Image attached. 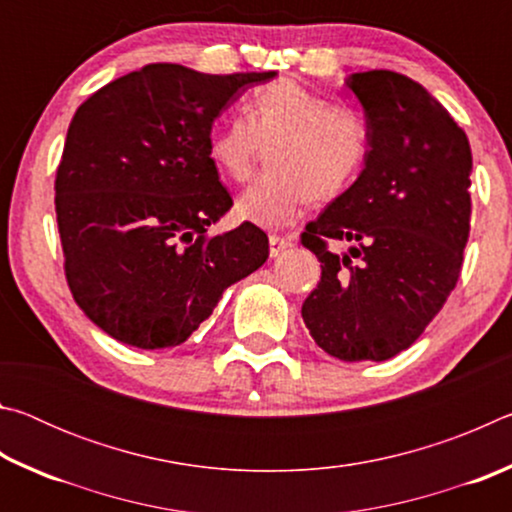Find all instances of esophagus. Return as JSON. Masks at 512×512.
Returning a JSON list of instances; mask_svg holds the SVG:
<instances>
[{
  "label": "esophagus",
  "mask_w": 512,
  "mask_h": 512,
  "mask_svg": "<svg viewBox=\"0 0 512 512\" xmlns=\"http://www.w3.org/2000/svg\"><path fill=\"white\" fill-rule=\"evenodd\" d=\"M268 246H271V248H268L271 257H277V255H282L287 248H291V239L280 237V235H271V237H268Z\"/></svg>",
  "instance_id": "1"
}]
</instances>
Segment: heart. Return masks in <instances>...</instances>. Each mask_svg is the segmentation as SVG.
Instances as JSON below:
<instances>
[{"label":"heart","instance_id":"1","mask_svg":"<svg viewBox=\"0 0 512 512\" xmlns=\"http://www.w3.org/2000/svg\"><path fill=\"white\" fill-rule=\"evenodd\" d=\"M264 144L268 164L237 198V214L262 228H282L309 201H332L359 176L370 153V126L359 110L280 79L253 90L246 115L230 117L212 135L210 155L241 183Z\"/></svg>","mask_w":512,"mask_h":512}]
</instances>
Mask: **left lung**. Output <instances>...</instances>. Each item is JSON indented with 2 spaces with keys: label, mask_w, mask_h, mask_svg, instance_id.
Masks as SVG:
<instances>
[{
  "label": "left lung",
  "mask_w": 512,
  "mask_h": 512,
  "mask_svg": "<svg viewBox=\"0 0 512 512\" xmlns=\"http://www.w3.org/2000/svg\"><path fill=\"white\" fill-rule=\"evenodd\" d=\"M370 126L359 178L307 223L302 246L323 275L302 302L318 348L341 361H386L443 309L470 237L472 151L463 128L420 83L372 69L345 79ZM350 240L345 254L329 243Z\"/></svg>",
  "instance_id": "8db88e82"
}]
</instances>
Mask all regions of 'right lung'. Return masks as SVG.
<instances>
[{
	"instance_id": "1",
	"label": "right lung",
	"mask_w": 512,
	"mask_h": 512,
	"mask_svg": "<svg viewBox=\"0 0 512 512\" xmlns=\"http://www.w3.org/2000/svg\"><path fill=\"white\" fill-rule=\"evenodd\" d=\"M275 72L144 65L81 103L56 171V219L76 305L119 343H185L223 291L268 259L253 223L216 237L232 207L210 155L212 124Z\"/></svg>"
}]
</instances>
